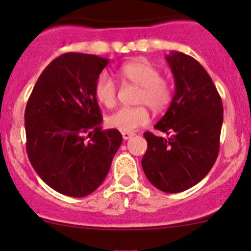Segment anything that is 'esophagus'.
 I'll list each match as a JSON object with an SVG mask.
<instances>
[{
    "label": "esophagus",
    "mask_w": 251,
    "mask_h": 251,
    "mask_svg": "<svg viewBox=\"0 0 251 251\" xmlns=\"http://www.w3.org/2000/svg\"><path fill=\"white\" fill-rule=\"evenodd\" d=\"M133 136V133H131V132H123V138L124 140H130L131 137H132Z\"/></svg>",
    "instance_id": "34e87169"
}]
</instances>
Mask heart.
Instances as JSON below:
<instances>
[{"instance_id":"heart-1","label":"heart","mask_w":251,"mask_h":251,"mask_svg":"<svg viewBox=\"0 0 251 251\" xmlns=\"http://www.w3.org/2000/svg\"><path fill=\"white\" fill-rule=\"evenodd\" d=\"M124 81L140 86L137 103L147 104L151 110L165 109L173 100V87L166 78L160 77L159 69L147 59H135L125 63L119 69ZM96 98L107 108L116 103V85L109 75L103 73L95 82ZM123 107L108 118V125L123 132H133L149 121V111L146 105Z\"/></svg>"}]
</instances>
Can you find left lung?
<instances>
[{
  "mask_svg": "<svg viewBox=\"0 0 251 251\" xmlns=\"http://www.w3.org/2000/svg\"><path fill=\"white\" fill-rule=\"evenodd\" d=\"M175 78L170 108L154 128L169 135L144 132L148 143L142 168L154 187L179 193L209 174L220 149L224 121L222 100L206 70L182 52L166 55Z\"/></svg>",
  "mask_w": 251,
  "mask_h": 251,
  "instance_id": "8db88e82",
  "label": "left lung"
}]
</instances>
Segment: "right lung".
<instances>
[{"label": "right lung", "instance_id": "obj_1", "mask_svg": "<svg viewBox=\"0 0 251 251\" xmlns=\"http://www.w3.org/2000/svg\"><path fill=\"white\" fill-rule=\"evenodd\" d=\"M109 60L65 53L47 65L25 108L26 153L50 188L74 198L104 181L123 136L103 130L95 82Z\"/></svg>", "mask_w": 251, "mask_h": 251}]
</instances>
